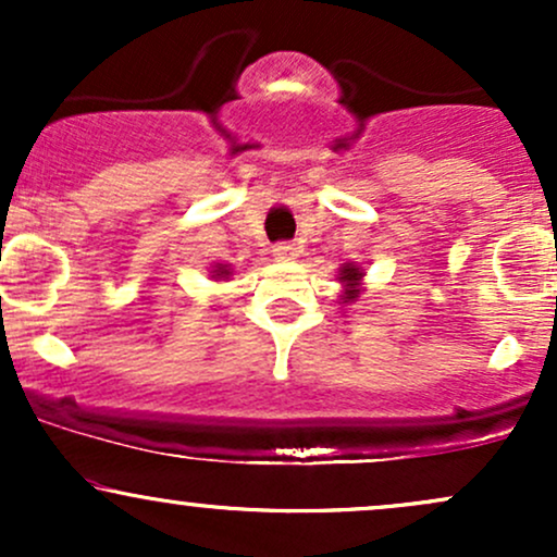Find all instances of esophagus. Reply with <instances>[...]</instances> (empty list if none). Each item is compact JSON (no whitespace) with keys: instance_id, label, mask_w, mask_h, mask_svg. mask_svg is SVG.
Listing matches in <instances>:
<instances>
[{"instance_id":"34e87169","label":"esophagus","mask_w":557,"mask_h":557,"mask_svg":"<svg viewBox=\"0 0 557 557\" xmlns=\"http://www.w3.org/2000/svg\"><path fill=\"white\" fill-rule=\"evenodd\" d=\"M272 253H274V259L287 261V259H296L298 257V248H296V243L283 240V243H277V246L272 248Z\"/></svg>"}]
</instances>
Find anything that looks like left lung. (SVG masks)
I'll list each match as a JSON object with an SVG mask.
<instances>
[{
  "label": "left lung",
  "mask_w": 557,
  "mask_h": 557,
  "mask_svg": "<svg viewBox=\"0 0 557 557\" xmlns=\"http://www.w3.org/2000/svg\"><path fill=\"white\" fill-rule=\"evenodd\" d=\"M361 270H359V267H343V283H348L350 285V290H345V300H354L356 296H359V290H356V283H359V280H361Z\"/></svg>",
  "instance_id": "1"
}]
</instances>
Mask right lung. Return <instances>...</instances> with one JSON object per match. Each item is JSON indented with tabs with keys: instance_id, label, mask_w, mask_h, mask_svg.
I'll use <instances>...</instances> for the list:
<instances>
[{
	"instance_id": "add662e5",
	"label": "right lung",
	"mask_w": 557,
	"mask_h": 557,
	"mask_svg": "<svg viewBox=\"0 0 557 557\" xmlns=\"http://www.w3.org/2000/svg\"><path fill=\"white\" fill-rule=\"evenodd\" d=\"M214 272H216V277H227V274H230V272H227V267H216Z\"/></svg>"
}]
</instances>
